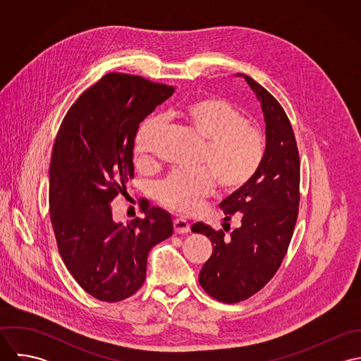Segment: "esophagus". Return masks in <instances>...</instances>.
<instances>
[{
	"mask_svg": "<svg viewBox=\"0 0 361 361\" xmlns=\"http://www.w3.org/2000/svg\"><path fill=\"white\" fill-rule=\"evenodd\" d=\"M173 229L176 233H188L190 232V224L183 218L173 219Z\"/></svg>",
	"mask_w": 361,
	"mask_h": 361,
	"instance_id": "1",
	"label": "esophagus"
}]
</instances>
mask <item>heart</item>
Instances as JSON below:
<instances>
[{
  "label": "heart",
  "instance_id": "obj_1",
  "mask_svg": "<svg viewBox=\"0 0 361 361\" xmlns=\"http://www.w3.org/2000/svg\"><path fill=\"white\" fill-rule=\"evenodd\" d=\"M180 116L192 135L203 143L199 164L206 169L192 173L173 172L157 188V199L168 208L192 214L214 192V179L226 192L240 189L262 162L265 140L257 128L247 123L245 115L221 99H200L188 104ZM162 119H147L139 129L135 153L139 162L150 158Z\"/></svg>",
  "mask_w": 361,
  "mask_h": 361
}]
</instances>
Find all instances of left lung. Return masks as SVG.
<instances>
[{
    "label": "left lung",
    "instance_id": "obj_1",
    "mask_svg": "<svg viewBox=\"0 0 361 361\" xmlns=\"http://www.w3.org/2000/svg\"><path fill=\"white\" fill-rule=\"evenodd\" d=\"M257 96L264 112L267 146L256 175L221 202L224 230L232 216L240 225L229 237L203 222L192 226L212 243L199 282L218 302L238 303L261 290L285 257L298 221L300 159L286 112L255 79L240 75Z\"/></svg>",
    "mask_w": 361,
    "mask_h": 361
}]
</instances>
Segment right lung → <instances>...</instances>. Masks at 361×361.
<instances>
[{"label":"right lung","instance_id":"right-lung-1","mask_svg":"<svg viewBox=\"0 0 361 361\" xmlns=\"http://www.w3.org/2000/svg\"><path fill=\"white\" fill-rule=\"evenodd\" d=\"M142 76L108 73L66 112L52 147L50 216L58 252L93 298L115 303L145 283L147 256L173 232L171 215L142 203L145 218L112 219L111 202L133 178L140 122L173 94Z\"/></svg>","mask_w":361,"mask_h":361}]
</instances>
